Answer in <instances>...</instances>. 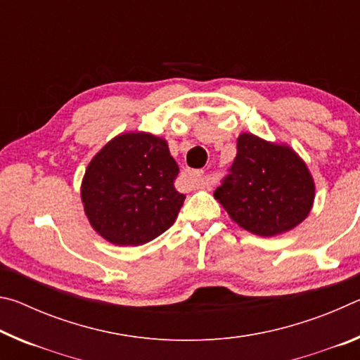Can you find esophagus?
I'll return each instance as SVG.
<instances>
[{
  "mask_svg": "<svg viewBox=\"0 0 360 360\" xmlns=\"http://www.w3.org/2000/svg\"><path fill=\"white\" fill-rule=\"evenodd\" d=\"M186 176L198 186L200 182H202V179H203V172H200V169H197V172H187Z\"/></svg>",
  "mask_w": 360,
  "mask_h": 360,
  "instance_id": "1",
  "label": "esophagus"
}]
</instances>
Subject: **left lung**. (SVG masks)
I'll use <instances>...</instances> for the list:
<instances>
[{
	"instance_id": "left-lung-1",
	"label": "left lung",
	"mask_w": 360,
	"mask_h": 360,
	"mask_svg": "<svg viewBox=\"0 0 360 360\" xmlns=\"http://www.w3.org/2000/svg\"><path fill=\"white\" fill-rule=\"evenodd\" d=\"M229 172L214 198L241 229L254 235L289 231L313 208V176L289 146L241 133Z\"/></svg>"
}]
</instances>
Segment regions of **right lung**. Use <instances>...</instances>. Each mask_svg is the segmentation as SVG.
I'll return each mask as SVG.
<instances>
[{"instance_id":"1","label":"right lung","mask_w":360,"mask_h":360,"mask_svg":"<svg viewBox=\"0 0 360 360\" xmlns=\"http://www.w3.org/2000/svg\"><path fill=\"white\" fill-rule=\"evenodd\" d=\"M178 163L168 143L144 131L111 139L85 169L81 198L96 233L139 246L172 227L186 195L174 188Z\"/></svg>"}]
</instances>
